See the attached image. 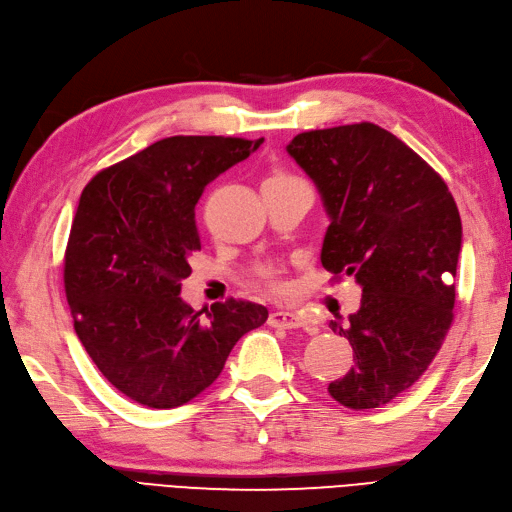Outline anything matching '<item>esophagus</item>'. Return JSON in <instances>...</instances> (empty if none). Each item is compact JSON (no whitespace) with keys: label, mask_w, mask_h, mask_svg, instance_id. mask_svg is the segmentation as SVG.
Returning <instances> with one entry per match:
<instances>
[{"label":"esophagus","mask_w":512,"mask_h":512,"mask_svg":"<svg viewBox=\"0 0 512 512\" xmlns=\"http://www.w3.org/2000/svg\"><path fill=\"white\" fill-rule=\"evenodd\" d=\"M268 324L277 326V329H300V326H305V318L294 311H272Z\"/></svg>","instance_id":"34e87169"}]
</instances>
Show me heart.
I'll use <instances>...</instances> for the list:
<instances>
[{
	"instance_id": "heart-1",
	"label": "heart",
	"mask_w": 512,
	"mask_h": 512,
	"mask_svg": "<svg viewBox=\"0 0 512 512\" xmlns=\"http://www.w3.org/2000/svg\"><path fill=\"white\" fill-rule=\"evenodd\" d=\"M261 279H264L266 285L270 287V290H274V292H283V290H285V285H283V281L277 277V272L264 270V272H261Z\"/></svg>"
}]
</instances>
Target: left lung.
<instances>
[{
    "mask_svg": "<svg viewBox=\"0 0 512 512\" xmlns=\"http://www.w3.org/2000/svg\"><path fill=\"white\" fill-rule=\"evenodd\" d=\"M287 153L316 183L331 220L322 266L363 290L348 324L331 320L355 350V368L329 393L348 409H378L428 370L450 331L458 207L435 170L374 123L305 131Z\"/></svg>",
    "mask_w": 512,
    "mask_h": 512,
    "instance_id": "left-lung-1",
    "label": "left lung"
}]
</instances>
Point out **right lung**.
Masks as SVG:
<instances>
[{
  "mask_svg": "<svg viewBox=\"0 0 512 512\" xmlns=\"http://www.w3.org/2000/svg\"><path fill=\"white\" fill-rule=\"evenodd\" d=\"M259 140L173 136L88 181L64 253L75 333L99 372L149 409H175L225 368L231 348L268 320L264 305L229 298L205 316L181 300L201 251L194 207L209 181Z\"/></svg>",
  "mask_w": 512,
  "mask_h": 512,
  "instance_id": "obj_1",
  "label": "right lung"
}]
</instances>
